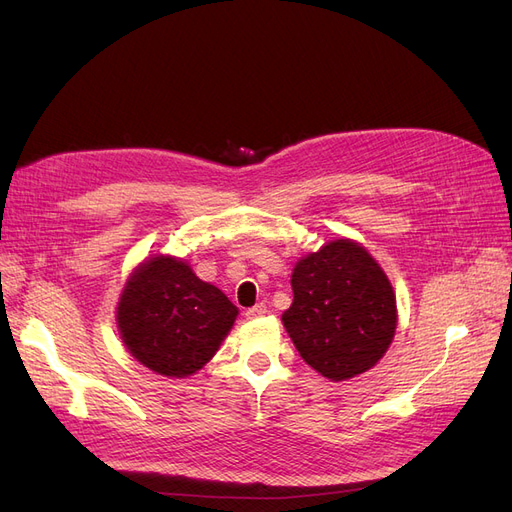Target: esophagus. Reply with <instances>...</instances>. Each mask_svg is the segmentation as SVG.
I'll return each mask as SVG.
<instances>
[{
    "label": "esophagus",
    "mask_w": 512,
    "mask_h": 512,
    "mask_svg": "<svg viewBox=\"0 0 512 512\" xmlns=\"http://www.w3.org/2000/svg\"><path fill=\"white\" fill-rule=\"evenodd\" d=\"M262 315H267V306H264V304H254L252 309L245 311V317H248V319H258Z\"/></svg>",
    "instance_id": "34e87169"
}]
</instances>
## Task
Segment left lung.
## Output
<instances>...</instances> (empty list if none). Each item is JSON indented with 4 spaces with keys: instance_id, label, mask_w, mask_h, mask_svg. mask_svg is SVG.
<instances>
[{
    "instance_id": "left-lung-1",
    "label": "left lung",
    "mask_w": 512,
    "mask_h": 512,
    "mask_svg": "<svg viewBox=\"0 0 512 512\" xmlns=\"http://www.w3.org/2000/svg\"><path fill=\"white\" fill-rule=\"evenodd\" d=\"M283 325L300 357L330 380L374 367L397 327V300L378 262L351 239L323 245L292 273Z\"/></svg>"
}]
</instances>
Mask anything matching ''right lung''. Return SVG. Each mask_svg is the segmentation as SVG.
Returning a JSON list of instances; mask_svg holds the SVG:
<instances>
[{"instance_id":"obj_1","label":"right lung","mask_w":512,"mask_h":512,"mask_svg":"<svg viewBox=\"0 0 512 512\" xmlns=\"http://www.w3.org/2000/svg\"><path fill=\"white\" fill-rule=\"evenodd\" d=\"M237 306L201 281L187 262H142L119 298L117 323L128 351L161 376H191L229 334Z\"/></svg>"}]
</instances>
